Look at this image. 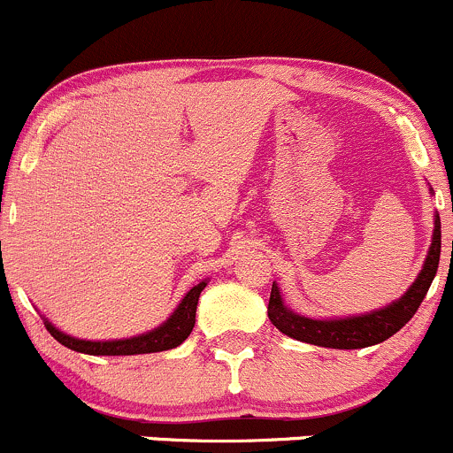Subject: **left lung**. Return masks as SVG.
Wrapping results in <instances>:
<instances>
[{
    "label": "left lung",
    "instance_id": "obj_1",
    "mask_svg": "<svg viewBox=\"0 0 453 453\" xmlns=\"http://www.w3.org/2000/svg\"><path fill=\"white\" fill-rule=\"evenodd\" d=\"M432 192V188H430ZM434 195V192H432ZM441 257V218L434 213V231H432V243L426 254V261L415 282L406 288L403 297L394 299L388 306L370 310L365 314L355 317H336V319H314L306 314L295 312L284 303V297L278 284H272L269 295L267 317L276 325L284 336L299 340V342L314 344L325 349H365L372 344L383 342L404 327L418 312L419 303L424 302L432 280L439 269Z\"/></svg>",
    "mask_w": 453,
    "mask_h": 453
}]
</instances>
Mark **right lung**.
<instances>
[{"label": "right lung", "instance_id": "1", "mask_svg": "<svg viewBox=\"0 0 453 453\" xmlns=\"http://www.w3.org/2000/svg\"><path fill=\"white\" fill-rule=\"evenodd\" d=\"M210 280H201L199 284L190 288L184 295L177 308L173 310L171 317L158 327L150 329V332L139 334L132 338H119V340H83L74 338L64 334L62 329L55 327L49 319H44V327L49 334L58 340L64 347L76 350V353L85 355H141V353H160V350H169L180 347L184 340L190 336L192 327L196 321V303H199L201 291L207 287Z\"/></svg>", "mask_w": 453, "mask_h": 453}]
</instances>
